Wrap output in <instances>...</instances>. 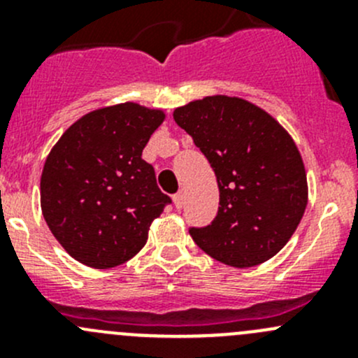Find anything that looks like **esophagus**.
Listing matches in <instances>:
<instances>
[{"instance_id": "esophagus-1", "label": "esophagus", "mask_w": 358, "mask_h": 358, "mask_svg": "<svg viewBox=\"0 0 358 358\" xmlns=\"http://www.w3.org/2000/svg\"><path fill=\"white\" fill-rule=\"evenodd\" d=\"M183 199H185V196H183V192H178V194H175V196H173V202H175L176 209L183 208Z\"/></svg>"}]
</instances>
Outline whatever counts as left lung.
<instances>
[{"instance_id": "obj_1", "label": "left lung", "mask_w": 358, "mask_h": 358, "mask_svg": "<svg viewBox=\"0 0 358 358\" xmlns=\"http://www.w3.org/2000/svg\"><path fill=\"white\" fill-rule=\"evenodd\" d=\"M211 164L218 215L190 229L206 255L236 268L275 256L298 229L308 183L294 140L275 117L239 96L211 95L173 112Z\"/></svg>"}]
</instances>
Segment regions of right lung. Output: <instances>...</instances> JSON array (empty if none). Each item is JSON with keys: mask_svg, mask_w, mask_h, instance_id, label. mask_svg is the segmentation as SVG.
Returning <instances> with one entry per match:
<instances>
[{"mask_svg": "<svg viewBox=\"0 0 358 358\" xmlns=\"http://www.w3.org/2000/svg\"><path fill=\"white\" fill-rule=\"evenodd\" d=\"M166 114L135 102L79 117L60 136L41 173V211L69 255L92 268L131 259L169 199L142 159Z\"/></svg>", "mask_w": 358, "mask_h": 358, "instance_id": "obj_1", "label": "right lung"}]
</instances>
